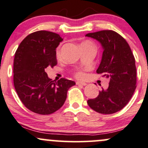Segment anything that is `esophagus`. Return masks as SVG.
Instances as JSON below:
<instances>
[{
  "instance_id": "34e87169",
  "label": "esophagus",
  "mask_w": 148,
  "mask_h": 148,
  "mask_svg": "<svg viewBox=\"0 0 148 148\" xmlns=\"http://www.w3.org/2000/svg\"><path fill=\"white\" fill-rule=\"evenodd\" d=\"M77 85H83V86H86V83H85V82H77Z\"/></svg>"
}]
</instances>
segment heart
I'll return each instance as SVG.
<instances>
[{
  "instance_id": "1",
  "label": "heart",
  "mask_w": 148,
  "mask_h": 148,
  "mask_svg": "<svg viewBox=\"0 0 148 148\" xmlns=\"http://www.w3.org/2000/svg\"><path fill=\"white\" fill-rule=\"evenodd\" d=\"M84 74L83 72H79L77 74V77L78 78H83V77H84Z\"/></svg>"
}]
</instances>
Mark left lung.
I'll return each instance as SVG.
<instances>
[{"label": "left lung", "instance_id": "1", "mask_svg": "<svg viewBox=\"0 0 148 148\" xmlns=\"http://www.w3.org/2000/svg\"><path fill=\"white\" fill-rule=\"evenodd\" d=\"M86 37L99 42L103 48L98 74L109 79V86L102 88L95 99L87 101L91 109L103 114L121 111L127 105L136 88V60L126 40L113 30L88 33Z\"/></svg>", "mask_w": 148, "mask_h": 148}]
</instances>
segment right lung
Wrapping results in <instances>:
<instances>
[{
	"instance_id": "add662e5",
	"label": "right lung",
	"mask_w": 148,
	"mask_h": 148,
	"mask_svg": "<svg viewBox=\"0 0 148 148\" xmlns=\"http://www.w3.org/2000/svg\"><path fill=\"white\" fill-rule=\"evenodd\" d=\"M63 39L45 30L27 35L17 49L13 64L15 91L25 106L34 113L48 115L64 105L68 89L76 84L64 78L52 81L47 67L57 65L56 49Z\"/></svg>"
}]
</instances>
